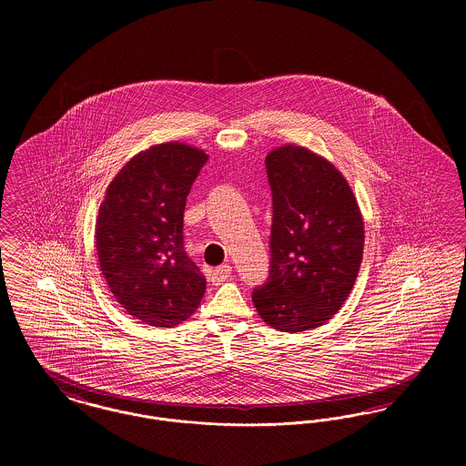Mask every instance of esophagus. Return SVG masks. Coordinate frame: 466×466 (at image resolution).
Wrapping results in <instances>:
<instances>
[{
  "instance_id": "34e87169",
  "label": "esophagus",
  "mask_w": 466,
  "mask_h": 466,
  "mask_svg": "<svg viewBox=\"0 0 466 466\" xmlns=\"http://www.w3.org/2000/svg\"><path fill=\"white\" fill-rule=\"evenodd\" d=\"M230 272H232V267L220 266L218 268H215V270L209 272V281H211L213 285H220V283H223V281L230 276Z\"/></svg>"
}]
</instances>
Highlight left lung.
I'll use <instances>...</instances> for the list:
<instances>
[{"mask_svg":"<svg viewBox=\"0 0 466 466\" xmlns=\"http://www.w3.org/2000/svg\"><path fill=\"white\" fill-rule=\"evenodd\" d=\"M272 190L270 270L253 289L268 327L304 332L332 319L355 287L363 217L342 173L325 157L285 145L266 157Z\"/></svg>","mask_w":466,"mask_h":466,"instance_id":"8db88e82","label":"left lung"}]
</instances>
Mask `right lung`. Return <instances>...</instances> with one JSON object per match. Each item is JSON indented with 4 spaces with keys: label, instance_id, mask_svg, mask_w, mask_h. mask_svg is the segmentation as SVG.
I'll use <instances>...</instances> for the list:
<instances>
[{
    "label": "right lung",
    "instance_id": "obj_1",
    "mask_svg": "<svg viewBox=\"0 0 466 466\" xmlns=\"http://www.w3.org/2000/svg\"><path fill=\"white\" fill-rule=\"evenodd\" d=\"M208 156L160 143L134 156L111 179L96 222L101 272L136 319L171 329L199 308L206 279L183 249V211Z\"/></svg>",
    "mask_w": 466,
    "mask_h": 466
}]
</instances>
